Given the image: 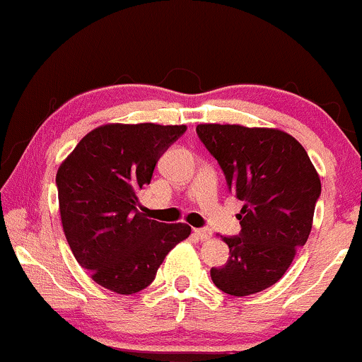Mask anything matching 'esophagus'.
Listing matches in <instances>:
<instances>
[{
	"label": "esophagus",
	"mask_w": 362,
	"mask_h": 362,
	"mask_svg": "<svg viewBox=\"0 0 362 362\" xmlns=\"http://www.w3.org/2000/svg\"><path fill=\"white\" fill-rule=\"evenodd\" d=\"M211 229H194V235H196V239H199V241H208V239L211 238Z\"/></svg>",
	"instance_id": "1"
}]
</instances>
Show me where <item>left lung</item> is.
Wrapping results in <instances>:
<instances>
[{
    "mask_svg": "<svg viewBox=\"0 0 362 362\" xmlns=\"http://www.w3.org/2000/svg\"><path fill=\"white\" fill-rule=\"evenodd\" d=\"M197 136L243 208L241 234L226 238L229 260L211 269L227 295L248 296L276 284L309 239L321 180L302 144L277 128L197 124Z\"/></svg>",
    "mask_w": 362,
    "mask_h": 362,
    "instance_id": "8db88e82",
    "label": "left lung"
}]
</instances>
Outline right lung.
Segmentation results:
<instances>
[{
  "instance_id": "add662e5",
  "label": "right lung",
  "mask_w": 362,
  "mask_h": 362,
  "mask_svg": "<svg viewBox=\"0 0 362 362\" xmlns=\"http://www.w3.org/2000/svg\"><path fill=\"white\" fill-rule=\"evenodd\" d=\"M185 124L111 123L79 140L57 171L64 234L78 264L100 286L133 295L154 281L187 223L151 220L139 206L158 159Z\"/></svg>"
}]
</instances>
